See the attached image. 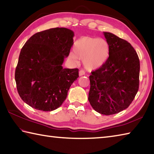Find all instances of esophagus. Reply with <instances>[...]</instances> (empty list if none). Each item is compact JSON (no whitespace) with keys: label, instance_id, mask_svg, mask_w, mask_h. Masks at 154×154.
Instances as JSON below:
<instances>
[{"label":"esophagus","instance_id":"34e87169","mask_svg":"<svg viewBox=\"0 0 154 154\" xmlns=\"http://www.w3.org/2000/svg\"><path fill=\"white\" fill-rule=\"evenodd\" d=\"M79 75L80 76H83V75H85V72L82 70V69H81L79 72Z\"/></svg>","mask_w":154,"mask_h":154}]
</instances>
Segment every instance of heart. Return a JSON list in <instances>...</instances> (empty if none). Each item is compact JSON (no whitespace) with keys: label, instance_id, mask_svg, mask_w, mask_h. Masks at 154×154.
Here are the masks:
<instances>
[{"label":"heart","instance_id":"obj_1","mask_svg":"<svg viewBox=\"0 0 154 154\" xmlns=\"http://www.w3.org/2000/svg\"><path fill=\"white\" fill-rule=\"evenodd\" d=\"M74 52L69 57L74 62L83 60L86 69L92 70L100 68L109 58L110 48L106 40L94 37H82L78 39L74 45Z\"/></svg>","mask_w":154,"mask_h":154}]
</instances>
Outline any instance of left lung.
Instances as JSON below:
<instances>
[{
    "instance_id": "obj_1",
    "label": "left lung",
    "mask_w": 154,
    "mask_h": 154,
    "mask_svg": "<svg viewBox=\"0 0 154 154\" xmlns=\"http://www.w3.org/2000/svg\"><path fill=\"white\" fill-rule=\"evenodd\" d=\"M109 57L91 72L88 100L96 111L111 115L123 111L134 99L140 85V63L135 49L126 40L104 32Z\"/></svg>"
}]
</instances>
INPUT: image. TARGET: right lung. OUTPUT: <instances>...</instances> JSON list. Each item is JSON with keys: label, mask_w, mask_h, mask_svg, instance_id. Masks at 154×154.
Wrapping results in <instances>:
<instances>
[{"label": "right lung", "mask_w": 154, "mask_h": 154, "mask_svg": "<svg viewBox=\"0 0 154 154\" xmlns=\"http://www.w3.org/2000/svg\"><path fill=\"white\" fill-rule=\"evenodd\" d=\"M74 35L67 28H52L34 34L22 48L14 78L20 97L33 109L58 108L79 76L78 68L62 66L74 44Z\"/></svg>", "instance_id": "add662e5"}]
</instances>
